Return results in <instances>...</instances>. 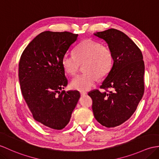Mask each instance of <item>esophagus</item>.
Masks as SVG:
<instances>
[{"mask_svg":"<svg viewBox=\"0 0 159 159\" xmlns=\"http://www.w3.org/2000/svg\"><path fill=\"white\" fill-rule=\"evenodd\" d=\"M80 93L81 96H84V95H85L87 94V92H85V91H80Z\"/></svg>","mask_w":159,"mask_h":159,"instance_id":"1","label":"esophagus"}]
</instances>
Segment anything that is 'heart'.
I'll return each mask as SVG.
<instances>
[{
	"instance_id": "obj_1",
	"label": "heart",
	"mask_w": 159,
	"mask_h": 159,
	"mask_svg": "<svg viewBox=\"0 0 159 159\" xmlns=\"http://www.w3.org/2000/svg\"><path fill=\"white\" fill-rule=\"evenodd\" d=\"M75 55L66 53L61 64L66 72L75 75L81 65H84L85 72L76 76L71 81V87L79 91L89 90L98 80V76L104 77L111 70L113 55L108 47L91 39L81 42L75 49Z\"/></svg>"
}]
</instances>
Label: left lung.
Instances as JSON below:
<instances>
[{
    "mask_svg": "<svg viewBox=\"0 0 159 159\" xmlns=\"http://www.w3.org/2000/svg\"><path fill=\"white\" fill-rule=\"evenodd\" d=\"M94 35L108 43L114 63L100 86L105 91L93 90L88 95L93 100L95 119L103 126L115 127L132 116L144 93L143 55L134 42L118 30L110 28Z\"/></svg>",
    "mask_w": 159,
    "mask_h": 159,
    "instance_id": "8db88e82",
    "label": "left lung"
}]
</instances>
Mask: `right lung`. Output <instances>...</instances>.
Instances as JSON below:
<instances>
[{
    "instance_id": "right-lung-1",
    "label": "right lung",
    "mask_w": 159,
    "mask_h": 159,
    "mask_svg": "<svg viewBox=\"0 0 159 159\" xmlns=\"http://www.w3.org/2000/svg\"><path fill=\"white\" fill-rule=\"evenodd\" d=\"M77 37L68 32H43L28 44L20 60L22 95L33 118L51 129L68 125L80 98L78 91H61L68 84L62 57Z\"/></svg>"
}]
</instances>
